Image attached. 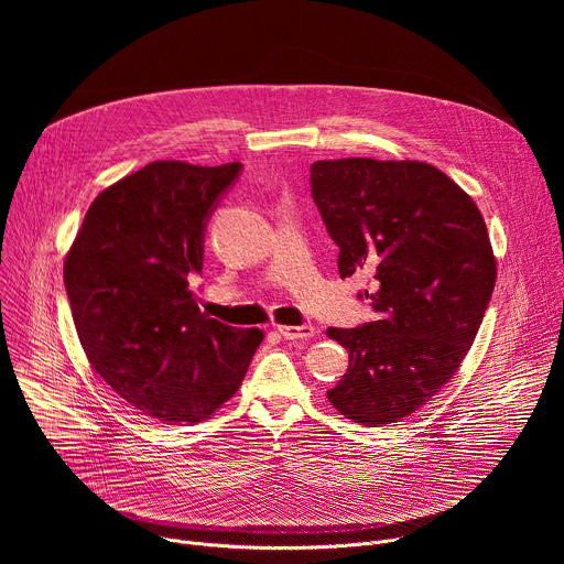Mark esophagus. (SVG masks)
I'll list each match as a JSON object with an SVG mask.
<instances>
[{
  "instance_id": "obj_1",
  "label": "esophagus",
  "mask_w": 564,
  "mask_h": 564,
  "mask_svg": "<svg viewBox=\"0 0 564 564\" xmlns=\"http://www.w3.org/2000/svg\"><path fill=\"white\" fill-rule=\"evenodd\" d=\"M276 333L283 339H288V341H307V339H312L316 335L314 326H299V328H294V326H279Z\"/></svg>"
}]
</instances>
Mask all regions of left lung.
Returning <instances> with one entry per match:
<instances>
[{
	"mask_svg": "<svg viewBox=\"0 0 564 564\" xmlns=\"http://www.w3.org/2000/svg\"><path fill=\"white\" fill-rule=\"evenodd\" d=\"M310 185L341 279L366 272L375 281L364 294L377 318L328 328L350 355L328 399L364 426L399 422L455 375L485 318L496 285L485 218L444 172L417 160H316Z\"/></svg>",
	"mask_w": 564,
	"mask_h": 564,
	"instance_id": "left-lung-1",
	"label": "left lung"
}]
</instances>
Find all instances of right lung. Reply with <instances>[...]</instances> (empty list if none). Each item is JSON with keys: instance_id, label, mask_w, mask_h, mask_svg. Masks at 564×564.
Returning <instances> with one entry per match:
<instances>
[{"instance_id": "obj_1", "label": "right lung", "mask_w": 564, "mask_h": 564, "mask_svg": "<svg viewBox=\"0 0 564 564\" xmlns=\"http://www.w3.org/2000/svg\"><path fill=\"white\" fill-rule=\"evenodd\" d=\"M243 165L155 160L89 207L64 263L75 330L91 368L142 415L198 424L238 390L259 328L200 312L207 223Z\"/></svg>"}]
</instances>
